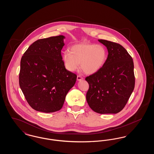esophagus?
<instances>
[{
    "label": "esophagus",
    "instance_id": "obj_1",
    "mask_svg": "<svg viewBox=\"0 0 154 154\" xmlns=\"http://www.w3.org/2000/svg\"><path fill=\"white\" fill-rule=\"evenodd\" d=\"M77 80L78 81L82 80H83V77L80 75H78L77 77Z\"/></svg>",
    "mask_w": 154,
    "mask_h": 154
}]
</instances>
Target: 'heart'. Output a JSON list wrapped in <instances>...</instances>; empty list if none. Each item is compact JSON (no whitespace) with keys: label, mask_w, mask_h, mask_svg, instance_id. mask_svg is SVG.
I'll return each instance as SVG.
<instances>
[{"label":"heart","mask_w":154,"mask_h":154,"mask_svg":"<svg viewBox=\"0 0 154 154\" xmlns=\"http://www.w3.org/2000/svg\"><path fill=\"white\" fill-rule=\"evenodd\" d=\"M107 51L102 45L81 43L72 46L69 52H65L63 60L67 70L74 72L81 67L89 74L95 73L104 65Z\"/></svg>","instance_id":"obj_1"}]
</instances>
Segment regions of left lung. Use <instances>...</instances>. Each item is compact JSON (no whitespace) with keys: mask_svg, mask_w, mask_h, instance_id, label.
<instances>
[{"mask_svg":"<svg viewBox=\"0 0 154 154\" xmlns=\"http://www.w3.org/2000/svg\"><path fill=\"white\" fill-rule=\"evenodd\" d=\"M98 40L109 54L102 68L85 78L89 84L87 101L96 112L117 114L124 108L134 88L133 59L121 45Z\"/></svg>","mask_w":154,"mask_h":154,"instance_id":"8db88e82","label":"left lung"}]
</instances>
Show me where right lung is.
I'll use <instances>...</instances> for the list:
<instances>
[{
	"mask_svg": "<svg viewBox=\"0 0 154 154\" xmlns=\"http://www.w3.org/2000/svg\"><path fill=\"white\" fill-rule=\"evenodd\" d=\"M62 35L31 44L21 60L19 84L30 106L46 113L60 110L77 75L67 70L61 55Z\"/></svg>",
	"mask_w": 154,
	"mask_h": 154,
	"instance_id": "add662e5",
	"label": "right lung"
}]
</instances>
